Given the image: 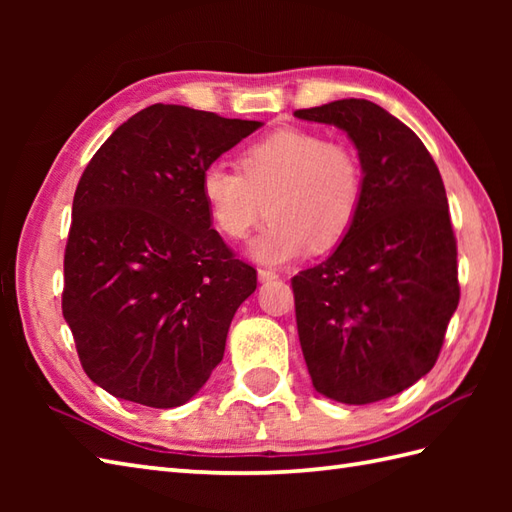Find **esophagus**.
I'll use <instances>...</instances> for the list:
<instances>
[{"label":"esophagus","instance_id":"1","mask_svg":"<svg viewBox=\"0 0 512 512\" xmlns=\"http://www.w3.org/2000/svg\"><path fill=\"white\" fill-rule=\"evenodd\" d=\"M257 277H259V281H273V279H277L279 275L275 273V270H268V268H259V270H257Z\"/></svg>","mask_w":512,"mask_h":512}]
</instances>
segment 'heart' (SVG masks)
Returning <instances> with one entry per match:
<instances>
[{"mask_svg":"<svg viewBox=\"0 0 512 512\" xmlns=\"http://www.w3.org/2000/svg\"><path fill=\"white\" fill-rule=\"evenodd\" d=\"M239 167L206 165L200 193L213 226L228 239H244L268 200L270 222L248 246L257 262L281 266L310 248L325 253L350 233L365 187L354 149L312 129L286 127L250 143Z\"/></svg>","mask_w":512,"mask_h":512,"instance_id":"heart-1","label":"heart"}]
</instances>
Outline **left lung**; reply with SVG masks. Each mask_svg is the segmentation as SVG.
<instances>
[{
    "label": "left lung",
    "mask_w": 512,
    "mask_h": 512,
    "mask_svg": "<svg viewBox=\"0 0 512 512\" xmlns=\"http://www.w3.org/2000/svg\"><path fill=\"white\" fill-rule=\"evenodd\" d=\"M297 118L343 129L363 165L350 233L319 266L292 277L297 330L314 389L369 405L431 372L460 301L447 191L422 140L365 99Z\"/></svg>",
    "instance_id": "8db88e82"
}]
</instances>
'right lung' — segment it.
<instances>
[{"mask_svg": "<svg viewBox=\"0 0 512 512\" xmlns=\"http://www.w3.org/2000/svg\"><path fill=\"white\" fill-rule=\"evenodd\" d=\"M259 127L156 103L118 127L85 167L61 308L85 374L112 396L180 407L222 361L257 273L211 228L200 176Z\"/></svg>", "mask_w": 512, "mask_h": 512, "instance_id": "obj_1", "label": "right lung"}]
</instances>
